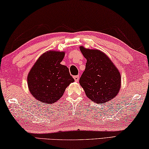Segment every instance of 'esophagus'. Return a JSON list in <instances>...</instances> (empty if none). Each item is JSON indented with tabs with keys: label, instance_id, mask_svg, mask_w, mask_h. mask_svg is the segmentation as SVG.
<instances>
[{
	"label": "esophagus",
	"instance_id": "obj_1",
	"mask_svg": "<svg viewBox=\"0 0 149 149\" xmlns=\"http://www.w3.org/2000/svg\"><path fill=\"white\" fill-rule=\"evenodd\" d=\"M74 80L76 82L79 81V75H77V76H74Z\"/></svg>",
	"mask_w": 149,
	"mask_h": 149
}]
</instances>
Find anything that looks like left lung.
I'll list each match as a JSON object with an SVG mask.
<instances>
[{"mask_svg": "<svg viewBox=\"0 0 149 149\" xmlns=\"http://www.w3.org/2000/svg\"><path fill=\"white\" fill-rule=\"evenodd\" d=\"M80 49L87 61L79 82L87 97L97 104L111 100L120 90L121 75L118 69L100 50L89 49L83 46Z\"/></svg>", "mask_w": 149, "mask_h": 149, "instance_id": "8db88e82", "label": "left lung"}]
</instances>
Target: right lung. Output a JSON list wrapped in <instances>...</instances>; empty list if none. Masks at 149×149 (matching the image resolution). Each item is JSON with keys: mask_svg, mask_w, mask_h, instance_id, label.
Masks as SVG:
<instances>
[{"mask_svg": "<svg viewBox=\"0 0 149 149\" xmlns=\"http://www.w3.org/2000/svg\"><path fill=\"white\" fill-rule=\"evenodd\" d=\"M65 52L49 51L40 56L28 76L30 93L38 100L53 104L74 81L67 67L61 64Z\"/></svg>", "mask_w": 149, "mask_h": 149, "instance_id": "obj_1", "label": "right lung"}]
</instances>
